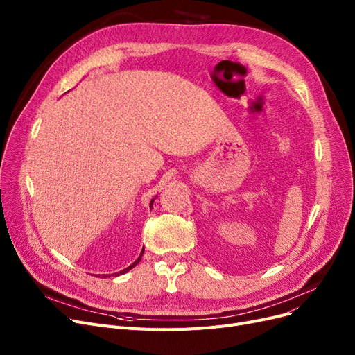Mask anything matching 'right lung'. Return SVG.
I'll return each mask as SVG.
<instances>
[{
    "instance_id": "right-lung-1",
    "label": "right lung",
    "mask_w": 355,
    "mask_h": 355,
    "mask_svg": "<svg viewBox=\"0 0 355 355\" xmlns=\"http://www.w3.org/2000/svg\"><path fill=\"white\" fill-rule=\"evenodd\" d=\"M157 198V197H155ZM155 198H153L151 200V204H149V206H153V204H154V201H155ZM142 254H144V249H142V252H141V254H139V257L135 260V262L132 263V265H130V266H128L126 269H123V270H121V272H116V273H114V276H119V275H123V273H126V272H129L130 269H132V268H135L139 262H141V257H142ZM106 276H109V275H103V277H106Z\"/></svg>"
}]
</instances>
